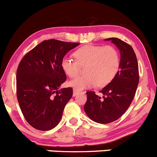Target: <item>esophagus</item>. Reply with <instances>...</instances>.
<instances>
[{
	"instance_id": "esophagus-1",
	"label": "esophagus",
	"mask_w": 157,
	"mask_h": 157,
	"mask_svg": "<svg viewBox=\"0 0 157 157\" xmlns=\"http://www.w3.org/2000/svg\"><path fill=\"white\" fill-rule=\"evenodd\" d=\"M78 94H79V92H78V90H73V96H76V95H78Z\"/></svg>"
}]
</instances>
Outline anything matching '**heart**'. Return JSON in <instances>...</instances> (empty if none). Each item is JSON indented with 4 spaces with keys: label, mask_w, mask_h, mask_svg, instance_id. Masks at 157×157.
I'll return each instance as SVG.
<instances>
[{
    "label": "heart",
    "mask_w": 157,
    "mask_h": 157,
    "mask_svg": "<svg viewBox=\"0 0 157 157\" xmlns=\"http://www.w3.org/2000/svg\"><path fill=\"white\" fill-rule=\"evenodd\" d=\"M76 60L65 56L61 67L65 74L74 78L79 73L81 67H85V75L76 77L69 82L76 90L108 85L117 75L120 69V56L112 45H86L74 52Z\"/></svg>",
    "instance_id": "heart-1"
}]
</instances>
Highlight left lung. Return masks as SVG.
<instances>
[{"instance_id":"1","label":"left lung","mask_w":157,"mask_h":157,"mask_svg":"<svg viewBox=\"0 0 157 157\" xmlns=\"http://www.w3.org/2000/svg\"><path fill=\"white\" fill-rule=\"evenodd\" d=\"M111 41L120 51V71L109 84L100 93L86 92L87 101L84 111L93 121L98 123H109L117 120L127 110L135 95L139 82L137 57L134 49L125 41L111 37Z\"/></svg>"}]
</instances>
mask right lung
Returning a JSON list of instances; mask_svg holds the SVG:
<instances>
[{
  "label": "right lung",
  "instance_id": "add662e5",
  "mask_svg": "<svg viewBox=\"0 0 157 157\" xmlns=\"http://www.w3.org/2000/svg\"><path fill=\"white\" fill-rule=\"evenodd\" d=\"M79 43L45 40L27 52L16 71V96L22 113L31 127L49 130L61 120L73 95L71 87L59 90L67 79L63 58Z\"/></svg>",
  "mask_w": 157,
  "mask_h": 157
}]
</instances>
